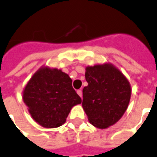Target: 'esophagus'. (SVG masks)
Returning a JSON list of instances; mask_svg holds the SVG:
<instances>
[{
  "mask_svg": "<svg viewBox=\"0 0 157 157\" xmlns=\"http://www.w3.org/2000/svg\"><path fill=\"white\" fill-rule=\"evenodd\" d=\"M76 92H77V94H79V96L81 98H82V90H78Z\"/></svg>",
  "mask_w": 157,
  "mask_h": 157,
  "instance_id": "obj_1",
  "label": "esophagus"
}]
</instances>
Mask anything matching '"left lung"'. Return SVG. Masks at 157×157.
Segmentation results:
<instances>
[{"label": "left lung", "mask_w": 157, "mask_h": 157, "mask_svg": "<svg viewBox=\"0 0 157 157\" xmlns=\"http://www.w3.org/2000/svg\"><path fill=\"white\" fill-rule=\"evenodd\" d=\"M85 76L88 86L83 88L82 107L89 122L100 129L115 124L130 102L128 80L110 63L88 66Z\"/></svg>", "instance_id": "left-lung-1"}]
</instances>
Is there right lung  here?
Wrapping results in <instances>:
<instances>
[{
  "label": "right lung",
  "instance_id": "obj_1",
  "mask_svg": "<svg viewBox=\"0 0 157 157\" xmlns=\"http://www.w3.org/2000/svg\"><path fill=\"white\" fill-rule=\"evenodd\" d=\"M72 81L61 69L42 66L23 90V101L33 120L45 128L65 124L71 109L81 99L71 86Z\"/></svg>",
  "mask_w": 157,
  "mask_h": 157
}]
</instances>
